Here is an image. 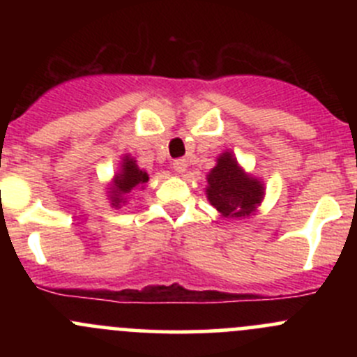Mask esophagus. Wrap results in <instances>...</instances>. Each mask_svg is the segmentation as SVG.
Wrapping results in <instances>:
<instances>
[{"mask_svg":"<svg viewBox=\"0 0 357 357\" xmlns=\"http://www.w3.org/2000/svg\"><path fill=\"white\" fill-rule=\"evenodd\" d=\"M186 165H188L186 158H176V160L172 162V169H174L178 174H183V172L186 171Z\"/></svg>","mask_w":357,"mask_h":357,"instance_id":"obj_1","label":"esophagus"}]
</instances>
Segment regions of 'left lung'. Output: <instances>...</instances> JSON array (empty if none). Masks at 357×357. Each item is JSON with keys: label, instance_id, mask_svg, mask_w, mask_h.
Wrapping results in <instances>:
<instances>
[{"label": "left lung", "instance_id": "left-lung-1", "mask_svg": "<svg viewBox=\"0 0 357 357\" xmlns=\"http://www.w3.org/2000/svg\"><path fill=\"white\" fill-rule=\"evenodd\" d=\"M205 195L222 218H248L264 199V185L247 174L231 152H225L207 174Z\"/></svg>", "mask_w": 357, "mask_h": 357}]
</instances>
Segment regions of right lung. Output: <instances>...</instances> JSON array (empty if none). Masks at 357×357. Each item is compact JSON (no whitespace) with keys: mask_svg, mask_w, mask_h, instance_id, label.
Masks as SVG:
<instances>
[{"mask_svg":"<svg viewBox=\"0 0 357 357\" xmlns=\"http://www.w3.org/2000/svg\"><path fill=\"white\" fill-rule=\"evenodd\" d=\"M149 181V172L138 167L135 158L129 155L122 157L121 169L114 176V181L110 185V205L112 207H121L128 199V193H131L136 186H142Z\"/></svg>","mask_w":357,"mask_h":357,"instance_id":"obj_1","label":"right lung"}]
</instances>
